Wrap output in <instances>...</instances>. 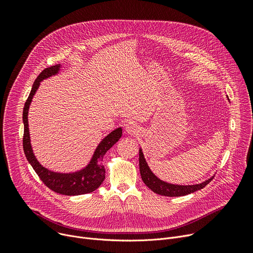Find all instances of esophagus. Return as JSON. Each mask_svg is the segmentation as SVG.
Instances as JSON below:
<instances>
[{
    "mask_svg": "<svg viewBox=\"0 0 253 253\" xmlns=\"http://www.w3.org/2000/svg\"><path fill=\"white\" fill-rule=\"evenodd\" d=\"M140 128L133 122H129L125 125V132L130 135H136L139 133Z\"/></svg>",
    "mask_w": 253,
    "mask_h": 253,
    "instance_id": "34e87169",
    "label": "esophagus"
}]
</instances>
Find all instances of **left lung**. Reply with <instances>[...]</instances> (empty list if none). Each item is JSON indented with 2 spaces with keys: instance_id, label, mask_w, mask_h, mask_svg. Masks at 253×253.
I'll use <instances>...</instances> for the list:
<instances>
[{
  "instance_id": "1",
  "label": "left lung",
  "mask_w": 253,
  "mask_h": 253,
  "mask_svg": "<svg viewBox=\"0 0 253 253\" xmlns=\"http://www.w3.org/2000/svg\"><path fill=\"white\" fill-rule=\"evenodd\" d=\"M139 171H140L142 181L145 183V185H147L149 189H151L154 193L158 195L167 196V197H180V196L192 194L196 191L203 189L205 185L208 184L212 180V178L214 177L212 176L201 183L188 184V185L173 184V183L166 182L160 178H158L153 173L147 161H145L141 148H139Z\"/></svg>"
}]
</instances>
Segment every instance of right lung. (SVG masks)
I'll return each mask as SVG.
<instances>
[{
    "label": "right lung",
    "instance_id": "obj_1",
    "mask_svg": "<svg viewBox=\"0 0 253 253\" xmlns=\"http://www.w3.org/2000/svg\"><path fill=\"white\" fill-rule=\"evenodd\" d=\"M61 64H55L53 66H50V68L45 69L38 76L36 81L34 82L30 95L24 103L22 114V120L24 125L23 151L29 163L36 171V173L50 190L61 195L78 196L92 193L93 191H95L97 188L100 187V184L105 178V170L103 165L101 164L102 158L105 155V153L108 152L120 138H121L122 128L119 127L113 130L110 134L106 135L99 142L97 148L94 151V154H93L91 158L90 162L81 170L70 172V173H61V172L49 170L48 168L41 165V163L37 160L32 148L28 119L29 110L33 97L35 96L40 84H41L43 80L58 75V73L61 70Z\"/></svg>",
    "mask_w": 253,
    "mask_h": 253
}]
</instances>
